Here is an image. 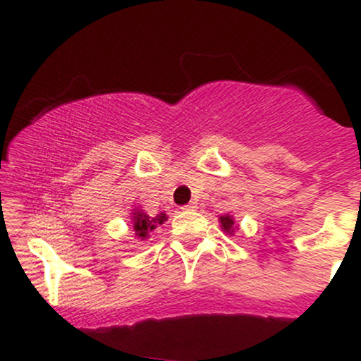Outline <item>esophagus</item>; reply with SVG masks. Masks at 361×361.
<instances>
[{
	"instance_id": "1",
	"label": "esophagus",
	"mask_w": 361,
	"mask_h": 361,
	"mask_svg": "<svg viewBox=\"0 0 361 361\" xmlns=\"http://www.w3.org/2000/svg\"><path fill=\"white\" fill-rule=\"evenodd\" d=\"M195 209H197V204H195V202H192V204H188L185 207H181V210H195Z\"/></svg>"
}]
</instances>
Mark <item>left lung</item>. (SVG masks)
Segmentation results:
<instances>
[{
  "label": "left lung",
  "instance_id": "8db88e82",
  "mask_svg": "<svg viewBox=\"0 0 361 361\" xmlns=\"http://www.w3.org/2000/svg\"><path fill=\"white\" fill-rule=\"evenodd\" d=\"M219 222H221V227H222L224 233H227L231 235H233L234 231L238 229V226L234 224V217H233V215H229V214L221 215V217H219Z\"/></svg>",
  "mask_w": 361,
  "mask_h": 361
}]
</instances>
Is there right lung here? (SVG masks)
<instances>
[{"mask_svg":"<svg viewBox=\"0 0 361 361\" xmlns=\"http://www.w3.org/2000/svg\"><path fill=\"white\" fill-rule=\"evenodd\" d=\"M130 221H132V229H134L135 235H137L139 239H146L149 238L147 234L151 233V231H154L156 226H161V224H164V221H168V217L164 212L156 215V217H149L146 212L135 209L134 212H132Z\"/></svg>","mask_w":361,"mask_h":361,"instance_id":"add662e5","label":"right lung"}]
</instances>
